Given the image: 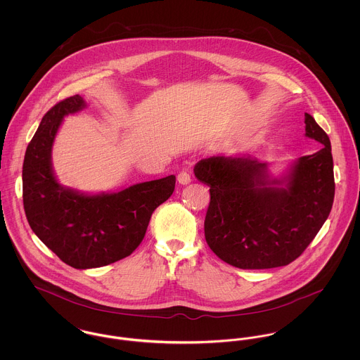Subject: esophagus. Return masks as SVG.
Wrapping results in <instances>:
<instances>
[{
    "instance_id": "1",
    "label": "esophagus",
    "mask_w": 360,
    "mask_h": 360,
    "mask_svg": "<svg viewBox=\"0 0 360 360\" xmlns=\"http://www.w3.org/2000/svg\"><path fill=\"white\" fill-rule=\"evenodd\" d=\"M177 181L181 184V186H186L191 181V174L187 172V170H181L179 174H177Z\"/></svg>"
}]
</instances>
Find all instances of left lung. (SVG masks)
<instances>
[{"instance_id": "1", "label": "left lung", "mask_w": 360, "mask_h": 360, "mask_svg": "<svg viewBox=\"0 0 360 360\" xmlns=\"http://www.w3.org/2000/svg\"><path fill=\"white\" fill-rule=\"evenodd\" d=\"M305 136L323 148L298 158L280 179L250 155H216L194 166L210 193L206 243L226 263L238 269L285 266L327 220L335 193L330 139L309 113Z\"/></svg>"}]
</instances>
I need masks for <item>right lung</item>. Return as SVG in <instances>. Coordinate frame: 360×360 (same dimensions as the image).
<instances>
[{"label":"right lung","mask_w":360,"mask_h":360,"mask_svg":"<svg viewBox=\"0 0 360 360\" xmlns=\"http://www.w3.org/2000/svg\"><path fill=\"white\" fill-rule=\"evenodd\" d=\"M84 108L80 96L52 106L27 146L22 170L23 206L32 230L75 269L101 267L129 257L141 244L153 212L176 184L170 174L117 193L84 194L60 186L52 169L53 140L63 117Z\"/></svg>","instance_id":"add662e5"}]
</instances>
